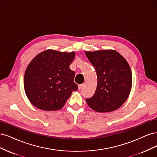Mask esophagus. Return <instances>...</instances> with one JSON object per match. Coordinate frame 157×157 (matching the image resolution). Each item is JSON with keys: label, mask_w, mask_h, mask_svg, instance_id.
I'll list each match as a JSON object with an SVG mask.
<instances>
[{"label": "esophagus", "mask_w": 157, "mask_h": 157, "mask_svg": "<svg viewBox=\"0 0 157 157\" xmlns=\"http://www.w3.org/2000/svg\"><path fill=\"white\" fill-rule=\"evenodd\" d=\"M83 84H82V85H78V89H79V90H81V89H82L83 88Z\"/></svg>", "instance_id": "esophagus-1"}]
</instances>
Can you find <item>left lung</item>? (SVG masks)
I'll return each mask as SVG.
<instances>
[{"mask_svg": "<svg viewBox=\"0 0 157 157\" xmlns=\"http://www.w3.org/2000/svg\"><path fill=\"white\" fill-rule=\"evenodd\" d=\"M85 55L97 75V89L86 102L98 112L118 109L128 98L132 87V72L127 61L113 50L87 52Z\"/></svg>", "mask_w": 157, "mask_h": 157, "instance_id": "1", "label": "left lung"}]
</instances>
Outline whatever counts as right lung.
I'll return each mask as SVG.
<instances>
[{
	"mask_svg": "<svg viewBox=\"0 0 157 157\" xmlns=\"http://www.w3.org/2000/svg\"><path fill=\"white\" fill-rule=\"evenodd\" d=\"M74 57V52L47 50L30 63L25 73L24 88L35 107L45 111L59 109L78 89L74 82L75 72L69 67Z\"/></svg>",
	"mask_w": 157,
	"mask_h": 157,
	"instance_id": "add662e5",
	"label": "right lung"
}]
</instances>
